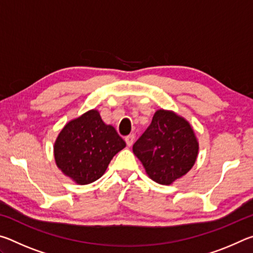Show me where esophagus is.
<instances>
[{"instance_id":"34e87169","label":"esophagus","mask_w":253,"mask_h":253,"mask_svg":"<svg viewBox=\"0 0 253 253\" xmlns=\"http://www.w3.org/2000/svg\"><path fill=\"white\" fill-rule=\"evenodd\" d=\"M125 140H126V143H127L128 146L130 147L131 145L134 144V142H135V136H134V134H130V135L126 136V137H125Z\"/></svg>"}]
</instances>
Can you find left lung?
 <instances>
[{
	"label": "left lung",
	"mask_w": 253,
	"mask_h": 253,
	"mask_svg": "<svg viewBox=\"0 0 253 253\" xmlns=\"http://www.w3.org/2000/svg\"><path fill=\"white\" fill-rule=\"evenodd\" d=\"M132 152L153 181L169 185L193 168L199 143L187 121L173 111L160 109Z\"/></svg>",
	"instance_id": "1"
}]
</instances>
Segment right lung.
Returning <instances> with one entry per match:
<instances>
[{
	"label": "right lung",
	"instance_id": "obj_1",
	"mask_svg": "<svg viewBox=\"0 0 253 253\" xmlns=\"http://www.w3.org/2000/svg\"><path fill=\"white\" fill-rule=\"evenodd\" d=\"M125 146L116 129L106 125L98 110L92 109L62 128L53 146L54 160L63 174L85 185L100 178Z\"/></svg>",
	"mask_w": 253,
	"mask_h": 253
}]
</instances>
